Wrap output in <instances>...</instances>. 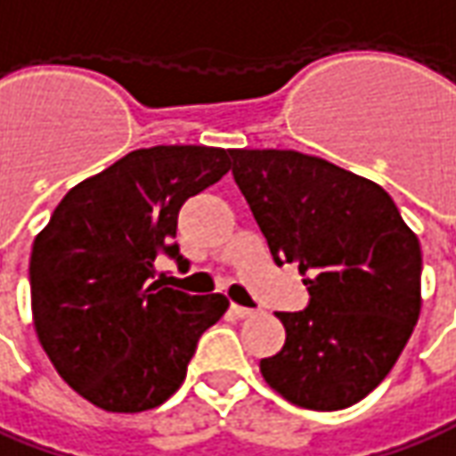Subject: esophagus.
Listing matches in <instances>:
<instances>
[{
  "mask_svg": "<svg viewBox=\"0 0 456 456\" xmlns=\"http://www.w3.org/2000/svg\"><path fill=\"white\" fill-rule=\"evenodd\" d=\"M229 309H232V314H234V317H240V319H247V317H252V314H254V309H249V306L232 305Z\"/></svg>",
  "mask_w": 456,
  "mask_h": 456,
  "instance_id": "1",
  "label": "esophagus"
}]
</instances>
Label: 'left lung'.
<instances>
[{
  "label": "left lung",
  "mask_w": 456,
  "mask_h": 456,
  "mask_svg": "<svg viewBox=\"0 0 456 456\" xmlns=\"http://www.w3.org/2000/svg\"><path fill=\"white\" fill-rule=\"evenodd\" d=\"M232 175L277 265H297L305 312H277L284 346L265 382L297 407L345 410L395 367L422 309V249L371 179L294 150H232Z\"/></svg>",
  "instance_id": "8db88e82"
}]
</instances>
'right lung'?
Returning a JSON list of instances; mask_svg holds the SVG:
<instances>
[{
	"mask_svg": "<svg viewBox=\"0 0 456 456\" xmlns=\"http://www.w3.org/2000/svg\"><path fill=\"white\" fill-rule=\"evenodd\" d=\"M232 150H134L79 182L34 237L32 319L59 377L94 407H159L187 377L197 342L227 312L224 294L189 297L154 281L157 254L182 259L176 215L232 169Z\"/></svg>",
	"mask_w": 456,
	"mask_h": 456,
	"instance_id": "right-lung-1",
	"label": "right lung"
}]
</instances>
